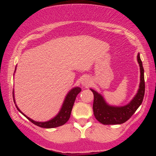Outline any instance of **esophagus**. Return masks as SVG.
<instances>
[{
    "label": "esophagus",
    "mask_w": 156,
    "mask_h": 156,
    "mask_svg": "<svg viewBox=\"0 0 156 156\" xmlns=\"http://www.w3.org/2000/svg\"><path fill=\"white\" fill-rule=\"evenodd\" d=\"M91 83H91V80H89V78H87V77L83 78L81 81V84L83 87H89V86L91 85Z\"/></svg>",
    "instance_id": "1"
}]
</instances>
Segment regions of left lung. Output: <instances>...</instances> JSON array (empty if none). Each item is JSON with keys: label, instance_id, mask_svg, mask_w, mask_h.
I'll return each mask as SVG.
<instances>
[{"label": "left lung", "instance_id": "1", "mask_svg": "<svg viewBox=\"0 0 156 156\" xmlns=\"http://www.w3.org/2000/svg\"><path fill=\"white\" fill-rule=\"evenodd\" d=\"M137 62L140 67V83L137 93L133 99L128 104L122 106H114L108 104L100 93L94 89L90 90L94 94L93 112L97 120L103 125H119L122 124L131 117L137 108L140 106L143 101L145 90L144 84V68L140 58V55L138 53Z\"/></svg>", "mask_w": 156, "mask_h": 156}]
</instances>
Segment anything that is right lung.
<instances>
[{
  "instance_id": "obj_1",
  "label": "right lung",
  "mask_w": 156,
  "mask_h": 156,
  "mask_svg": "<svg viewBox=\"0 0 156 156\" xmlns=\"http://www.w3.org/2000/svg\"><path fill=\"white\" fill-rule=\"evenodd\" d=\"M16 69V68H15ZM16 69L15 70V72ZM81 89L80 87H74L67 93V94L66 95L65 98H64V101L63 102V104L62 105V108H61L59 112L56 114V116H55L54 117L52 118L50 120L46 121V122H37L34 121V119H31L28 117H27L26 114H24L20 110L18 107H17V104L15 103V95H14V89H13V98H14V102H15L16 107H17V110L19 111L23 115H24L28 120H30L32 123L37 125V126L41 127V128H56V127L62 126L65 124L69 120V117H70L71 112H72V109L74 105L75 101H76V98L77 95L78 94V93L80 92Z\"/></svg>"
}]
</instances>
